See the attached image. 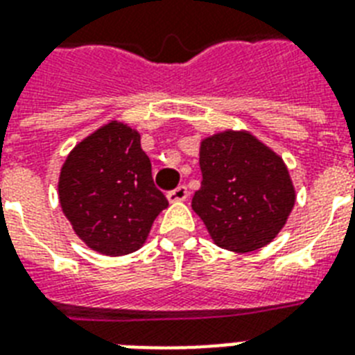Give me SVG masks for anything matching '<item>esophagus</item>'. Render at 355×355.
<instances>
[{
    "label": "esophagus",
    "instance_id": "1",
    "mask_svg": "<svg viewBox=\"0 0 355 355\" xmlns=\"http://www.w3.org/2000/svg\"><path fill=\"white\" fill-rule=\"evenodd\" d=\"M188 197L189 191L186 186H178V188H175L173 191L167 193V200H169V202H182V200H186Z\"/></svg>",
    "mask_w": 355,
    "mask_h": 355
}]
</instances>
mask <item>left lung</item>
Masks as SVG:
<instances>
[{"label":"left lung","mask_w":355,"mask_h":355,"mask_svg":"<svg viewBox=\"0 0 355 355\" xmlns=\"http://www.w3.org/2000/svg\"><path fill=\"white\" fill-rule=\"evenodd\" d=\"M199 166L202 180L191 208L217 247L252 252L286 227L297 200L291 175L250 130L225 128L200 139Z\"/></svg>","instance_id":"8db88e82"}]
</instances>
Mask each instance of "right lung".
I'll use <instances>...</instances> for the list:
<instances>
[{"mask_svg":"<svg viewBox=\"0 0 355 355\" xmlns=\"http://www.w3.org/2000/svg\"><path fill=\"white\" fill-rule=\"evenodd\" d=\"M141 136L110 119L66 156L58 173V202L86 247L125 256L144 247L167 199L156 189Z\"/></svg>","mask_w":355,"mask_h":355,"instance_id":"right-lung-1","label":"right lung"}]
</instances>
